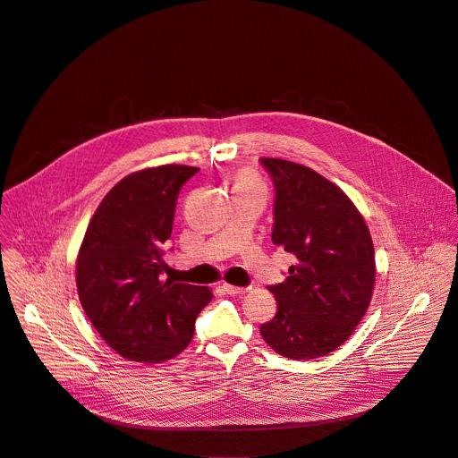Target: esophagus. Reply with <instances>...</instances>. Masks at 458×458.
I'll return each mask as SVG.
<instances>
[{
  "label": "esophagus",
  "instance_id": "esophagus-1",
  "mask_svg": "<svg viewBox=\"0 0 458 458\" xmlns=\"http://www.w3.org/2000/svg\"><path fill=\"white\" fill-rule=\"evenodd\" d=\"M223 289L232 296H242V294L248 293V287H237V285H232V284H223Z\"/></svg>",
  "mask_w": 458,
  "mask_h": 458
}]
</instances>
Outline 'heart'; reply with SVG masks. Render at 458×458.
<instances>
[{
    "label": "heart",
    "instance_id": "obj_1",
    "mask_svg": "<svg viewBox=\"0 0 458 458\" xmlns=\"http://www.w3.org/2000/svg\"><path fill=\"white\" fill-rule=\"evenodd\" d=\"M246 185H260V182H259V178H257L253 173L244 171V173H241V174L235 176L233 187H246Z\"/></svg>",
    "mask_w": 458,
    "mask_h": 458
}]
</instances>
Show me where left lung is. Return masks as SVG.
I'll return each instance as SVG.
<instances>
[{
    "label": "left lung",
    "instance_id": "8db88e82",
    "mask_svg": "<svg viewBox=\"0 0 458 458\" xmlns=\"http://www.w3.org/2000/svg\"><path fill=\"white\" fill-rule=\"evenodd\" d=\"M275 185L271 241L294 255L284 282L269 285L276 315L262 340L289 360H313L344 345L365 317L376 259L369 226L333 182L280 158H260Z\"/></svg>",
    "mask_w": 458,
    "mask_h": 458
}]
</instances>
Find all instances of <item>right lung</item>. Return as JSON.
I'll use <instances>...</instances> for the list:
<instances>
[{
	"label": "right lung",
	"mask_w": 458,
	"mask_h": 458,
	"mask_svg": "<svg viewBox=\"0 0 458 458\" xmlns=\"http://www.w3.org/2000/svg\"><path fill=\"white\" fill-rule=\"evenodd\" d=\"M198 171L160 165L125 176L84 233L75 269L81 306L125 360L162 363L183 352L212 298L208 287L162 280L178 194Z\"/></svg>",
	"instance_id": "add662e5"
}]
</instances>
